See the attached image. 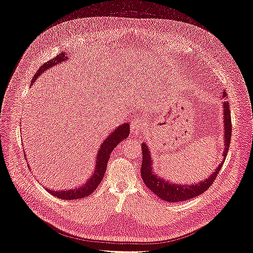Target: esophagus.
Returning <instances> with one entry per match:
<instances>
[{
	"label": "esophagus",
	"mask_w": 253,
	"mask_h": 253,
	"mask_svg": "<svg viewBox=\"0 0 253 253\" xmlns=\"http://www.w3.org/2000/svg\"><path fill=\"white\" fill-rule=\"evenodd\" d=\"M143 127V124L141 121H133V124L131 125V133L134 135V136H138L140 133H141V129Z\"/></svg>",
	"instance_id": "1"
}]
</instances>
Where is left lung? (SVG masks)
I'll list each match as a JSON object with an SVG mask.
<instances>
[{
	"label": "left lung",
	"instance_id": "1",
	"mask_svg": "<svg viewBox=\"0 0 253 253\" xmlns=\"http://www.w3.org/2000/svg\"><path fill=\"white\" fill-rule=\"evenodd\" d=\"M228 94L224 91L223 98H227ZM224 152H223V159H221L220 164L217 166L215 171L212 172L209 177L205 178L204 180L198 181L197 183H175L168 179H165L162 176H159L155 173L153 169V160L151 151L145 142L141 143L142 149V165H141V177L143 182L153 193L156 194L159 198L163 201L169 202V203H178V202H185L191 198L196 197L198 195L203 194L206 190H208L212 182L215 180L216 176L223 167L224 162L227 156V152L230 145L231 140V114L229 110V102L224 101Z\"/></svg>",
	"mask_w": 253,
	"mask_h": 253
}]
</instances>
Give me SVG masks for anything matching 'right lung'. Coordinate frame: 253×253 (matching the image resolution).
I'll list each match as a JSON object with an SVG mask.
<instances>
[{
    "mask_svg": "<svg viewBox=\"0 0 253 253\" xmlns=\"http://www.w3.org/2000/svg\"><path fill=\"white\" fill-rule=\"evenodd\" d=\"M68 61V57L66 56L65 52H61L57 57L51 59L48 62H45L36 75L34 76L32 84L40 77V76L48 71L49 68L56 66L60 63ZM129 135V124L126 122V124L119 125L114 131L106 137V138L102 141L100 148L98 149L97 155H96V162H95V168L93 172H91L90 176L87 178V180L82 183L79 187H75L72 189H64V190H52L49 188H45L47 192H49L51 195L56 196L61 200H79V198L86 197L89 194H91L97 189L99 183L103 179V176L106 171V167H108V162L111 157L112 151L117 147V145L122 141L126 139ZM26 157V155H25ZM27 158V157H26Z\"/></svg>",
    "mask_w": 253,
    "mask_h": 253,
    "instance_id": "add662e5",
    "label": "right lung"
}]
</instances>
